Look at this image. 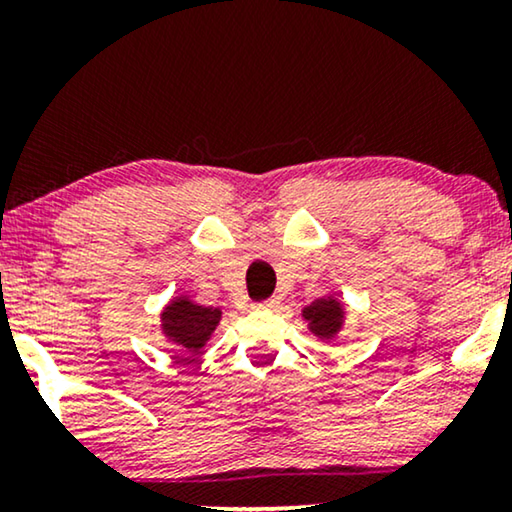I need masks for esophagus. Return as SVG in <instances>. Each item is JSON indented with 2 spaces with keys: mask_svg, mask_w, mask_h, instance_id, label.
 <instances>
[{
  "mask_svg": "<svg viewBox=\"0 0 512 512\" xmlns=\"http://www.w3.org/2000/svg\"><path fill=\"white\" fill-rule=\"evenodd\" d=\"M277 305H279V298H265V300H258L256 310H275Z\"/></svg>",
  "mask_w": 512,
  "mask_h": 512,
  "instance_id": "esophagus-1",
  "label": "esophagus"
}]
</instances>
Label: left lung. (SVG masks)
I'll return each mask as SVG.
<instances>
[{"label":"left lung","mask_w":512,"mask_h":512,"mask_svg":"<svg viewBox=\"0 0 512 512\" xmlns=\"http://www.w3.org/2000/svg\"><path fill=\"white\" fill-rule=\"evenodd\" d=\"M303 314L310 321L312 333H317L319 338H333L342 326V305L333 298L317 300V303L305 307Z\"/></svg>","instance_id":"1"}]
</instances>
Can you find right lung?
I'll list each match as a JSON object with an SVG mask.
<instances>
[{
	"label": "right lung",
	"instance_id": "add662e5",
	"mask_svg": "<svg viewBox=\"0 0 512 512\" xmlns=\"http://www.w3.org/2000/svg\"><path fill=\"white\" fill-rule=\"evenodd\" d=\"M219 319L221 312L214 307H202L191 303L188 298H177L165 307L163 331L188 354H198L219 324Z\"/></svg>",
	"mask_w": 512,
	"mask_h": 512
}]
</instances>
